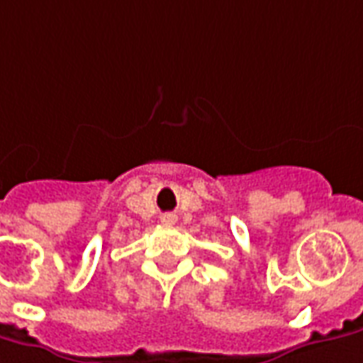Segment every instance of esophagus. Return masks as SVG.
Instances as JSON below:
<instances>
[{"instance_id":"esophagus-1","label":"esophagus","mask_w":363,"mask_h":363,"mask_svg":"<svg viewBox=\"0 0 363 363\" xmlns=\"http://www.w3.org/2000/svg\"><path fill=\"white\" fill-rule=\"evenodd\" d=\"M161 223L162 224H174L177 223V216H174V214H162Z\"/></svg>"}]
</instances>
